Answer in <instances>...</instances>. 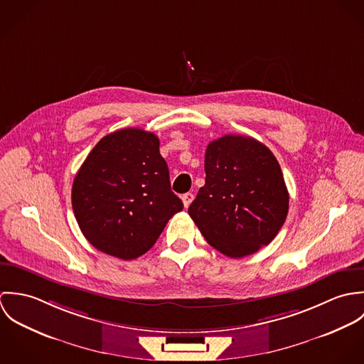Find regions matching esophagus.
<instances>
[{
	"mask_svg": "<svg viewBox=\"0 0 364 364\" xmlns=\"http://www.w3.org/2000/svg\"><path fill=\"white\" fill-rule=\"evenodd\" d=\"M181 198H182L183 206H185V208H189V206H191V203L193 202V198H195V196H193L192 193H185V195H182Z\"/></svg>",
	"mask_w": 364,
	"mask_h": 364,
	"instance_id": "esophagus-1",
	"label": "esophagus"
}]
</instances>
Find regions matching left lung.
Wrapping results in <instances>:
<instances>
[{
  "label": "left lung",
  "instance_id": "8db88e82",
  "mask_svg": "<svg viewBox=\"0 0 364 364\" xmlns=\"http://www.w3.org/2000/svg\"><path fill=\"white\" fill-rule=\"evenodd\" d=\"M206 183L188 208L208 244L244 258L272 242L286 221L289 192L280 165L258 140L227 134L208 143Z\"/></svg>",
  "mask_w": 364,
  "mask_h": 364
}]
</instances>
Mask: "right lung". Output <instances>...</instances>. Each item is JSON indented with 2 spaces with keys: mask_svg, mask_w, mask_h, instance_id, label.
Returning a JSON list of instances; mask_svg holds the SVG:
<instances>
[{
  "mask_svg": "<svg viewBox=\"0 0 364 364\" xmlns=\"http://www.w3.org/2000/svg\"><path fill=\"white\" fill-rule=\"evenodd\" d=\"M73 210L84 237L101 252L136 259L183 208L154 133L129 127L98 141L77 172Z\"/></svg>",
  "mask_w": 364,
  "mask_h": 364,
  "instance_id": "add662e5",
  "label": "right lung"
}]
</instances>
